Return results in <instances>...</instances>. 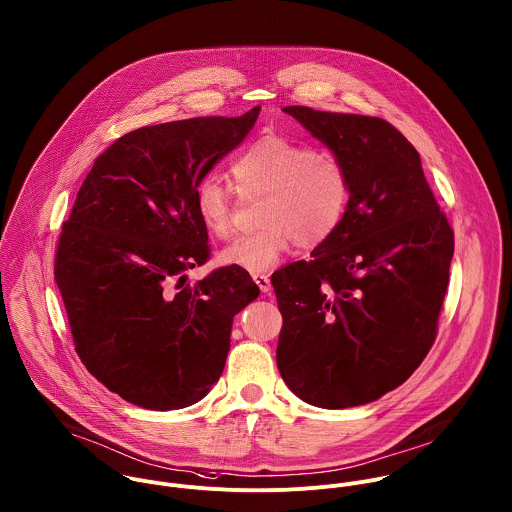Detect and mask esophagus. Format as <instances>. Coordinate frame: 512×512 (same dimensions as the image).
I'll use <instances>...</instances> for the list:
<instances>
[{
  "label": "esophagus",
  "instance_id": "1",
  "mask_svg": "<svg viewBox=\"0 0 512 512\" xmlns=\"http://www.w3.org/2000/svg\"><path fill=\"white\" fill-rule=\"evenodd\" d=\"M253 281L257 283V287H259L263 293H269V291H271V279H269V275L255 273V275H253Z\"/></svg>",
  "mask_w": 512,
  "mask_h": 512
}]
</instances>
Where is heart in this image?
<instances>
[{
  "label": "heart",
  "mask_w": 512,
  "mask_h": 512,
  "mask_svg": "<svg viewBox=\"0 0 512 512\" xmlns=\"http://www.w3.org/2000/svg\"><path fill=\"white\" fill-rule=\"evenodd\" d=\"M241 196H265L253 235L223 249L221 261L249 273L269 271L297 241L308 249L326 241L342 223L350 202V178L342 160L285 136H263L231 164ZM196 213L217 239L235 233L233 194L207 174L194 190Z\"/></svg>",
  "instance_id": "1"
}]
</instances>
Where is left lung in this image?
Listing matches in <instances>:
<instances>
[{"label":"left lung","instance_id":"left-lung-1","mask_svg":"<svg viewBox=\"0 0 512 512\" xmlns=\"http://www.w3.org/2000/svg\"><path fill=\"white\" fill-rule=\"evenodd\" d=\"M283 110L342 160L350 202L308 261L271 277L283 314L277 366L307 404L362 406L402 386L431 350L453 229L396 126L308 106Z\"/></svg>","mask_w":512,"mask_h":512}]
</instances>
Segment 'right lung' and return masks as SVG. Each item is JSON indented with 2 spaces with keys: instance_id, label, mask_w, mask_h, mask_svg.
Returning a JSON list of instances; mask_svg holds the SVG:
<instances>
[{
  "instance_id": "right-lung-1",
  "label": "right lung",
  "mask_w": 512,
  "mask_h": 512,
  "mask_svg": "<svg viewBox=\"0 0 512 512\" xmlns=\"http://www.w3.org/2000/svg\"><path fill=\"white\" fill-rule=\"evenodd\" d=\"M261 106L136 128L95 160L55 253V281L87 370L140 408H188L219 380L233 316L259 297L211 255L194 190L253 128Z\"/></svg>"
}]
</instances>
